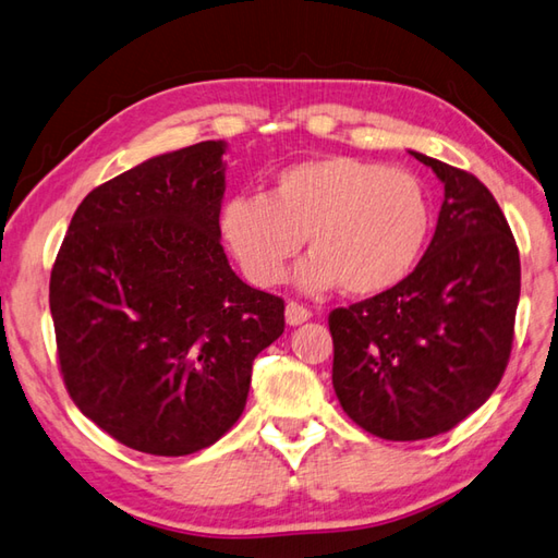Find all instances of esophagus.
<instances>
[{
	"mask_svg": "<svg viewBox=\"0 0 558 558\" xmlns=\"http://www.w3.org/2000/svg\"><path fill=\"white\" fill-rule=\"evenodd\" d=\"M313 317V313L307 311L305 305H301V303H287V322L291 327H295V325H303V322H307Z\"/></svg>",
	"mask_w": 558,
	"mask_h": 558,
	"instance_id": "34e87169",
	"label": "esophagus"
}]
</instances>
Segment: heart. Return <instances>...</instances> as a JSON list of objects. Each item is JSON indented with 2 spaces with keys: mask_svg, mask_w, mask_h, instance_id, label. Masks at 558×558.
<instances>
[{
  "mask_svg": "<svg viewBox=\"0 0 558 558\" xmlns=\"http://www.w3.org/2000/svg\"><path fill=\"white\" fill-rule=\"evenodd\" d=\"M432 227L427 193L405 171L367 159L327 155L279 171L269 195H233L221 231L257 287L283 277L307 236L313 255L295 269L305 291L341 287L375 295L401 283Z\"/></svg>",
  "mask_w": 558,
  "mask_h": 558,
  "instance_id": "heart-1",
  "label": "heart"
}]
</instances>
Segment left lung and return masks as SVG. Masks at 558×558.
Here are the masks:
<instances>
[{
  "label": "left lung",
  "instance_id": "1",
  "mask_svg": "<svg viewBox=\"0 0 558 558\" xmlns=\"http://www.w3.org/2000/svg\"><path fill=\"white\" fill-rule=\"evenodd\" d=\"M411 155L444 183L429 247L393 289L329 313L337 399L355 425L389 441L437 437L489 399L521 299L515 239L487 185Z\"/></svg>",
  "mask_w": 558,
  "mask_h": 558
}]
</instances>
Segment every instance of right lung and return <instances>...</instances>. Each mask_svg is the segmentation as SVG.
Instances as JSON below:
<instances>
[{
	"label": "right lung",
	"mask_w": 558,
	"mask_h": 558,
	"mask_svg": "<svg viewBox=\"0 0 558 558\" xmlns=\"http://www.w3.org/2000/svg\"><path fill=\"white\" fill-rule=\"evenodd\" d=\"M225 141L157 155L85 195L49 277L59 367L85 417L129 449L189 456L241 417L283 301L221 247Z\"/></svg>",
	"instance_id": "add662e5"
}]
</instances>
